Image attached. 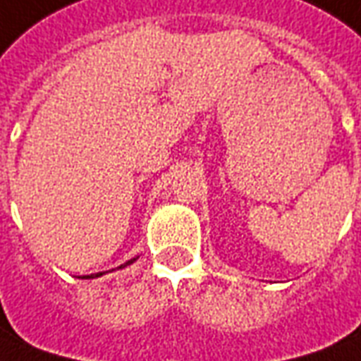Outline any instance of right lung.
Masks as SVG:
<instances>
[{
  "label": "right lung",
  "instance_id": "obj_1",
  "mask_svg": "<svg viewBox=\"0 0 361 361\" xmlns=\"http://www.w3.org/2000/svg\"><path fill=\"white\" fill-rule=\"evenodd\" d=\"M133 261H137V257H133V259L126 261V263H121L119 267H116V269H123V267H128V265H131ZM114 271V269H111ZM108 271H102V273H92V275H82V279H96V277H102V275H106Z\"/></svg>",
  "mask_w": 361,
  "mask_h": 361
}]
</instances>
